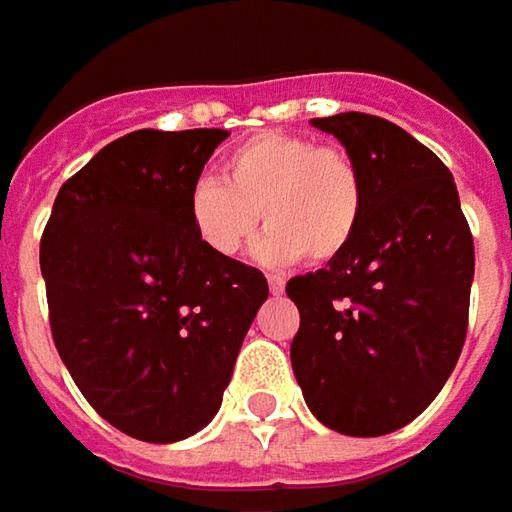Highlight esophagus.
Instances as JSON below:
<instances>
[{
  "label": "esophagus",
  "instance_id": "34e87169",
  "mask_svg": "<svg viewBox=\"0 0 512 512\" xmlns=\"http://www.w3.org/2000/svg\"><path fill=\"white\" fill-rule=\"evenodd\" d=\"M283 289H286V280L278 278V275H269V292L272 295H283Z\"/></svg>",
  "mask_w": 512,
  "mask_h": 512
}]
</instances>
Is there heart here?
I'll return each instance as SVG.
<instances>
[{"instance_id": "b5f03b06", "label": "heart", "mask_w": 512, "mask_h": 512, "mask_svg": "<svg viewBox=\"0 0 512 512\" xmlns=\"http://www.w3.org/2000/svg\"><path fill=\"white\" fill-rule=\"evenodd\" d=\"M226 183L203 177L191 186L189 220L217 257L240 255L269 226L255 255L263 263H329L344 255L364 217V174L338 145L266 131L226 157Z\"/></svg>"}]
</instances>
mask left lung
Returning a JSON list of instances; mask_svg holds the SVG:
<instances>
[{
	"label": "left lung",
	"instance_id": "8db88e82",
	"mask_svg": "<svg viewBox=\"0 0 512 512\" xmlns=\"http://www.w3.org/2000/svg\"><path fill=\"white\" fill-rule=\"evenodd\" d=\"M364 174V217L344 255L298 275L292 369L306 407L358 438L401 430L433 404L467 338L476 269L456 183L427 145L389 120H312Z\"/></svg>",
	"mask_w": 512,
	"mask_h": 512
}]
</instances>
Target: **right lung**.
Here are the masks:
<instances>
[{"instance_id":"1","label":"right lung","mask_w":512,"mask_h":512,"mask_svg":"<svg viewBox=\"0 0 512 512\" xmlns=\"http://www.w3.org/2000/svg\"><path fill=\"white\" fill-rule=\"evenodd\" d=\"M223 128H143L59 189L39 243L56 352L108 424L151 444L212 421L269 283L212 255L191 186Z\"/></svg>"}]
</instances>
